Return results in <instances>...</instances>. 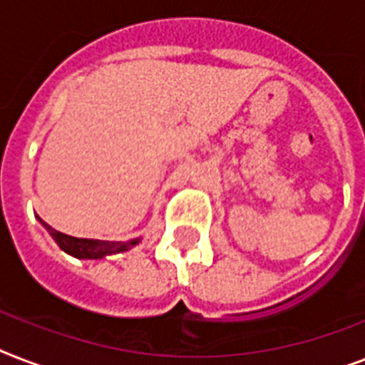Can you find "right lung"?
<instances>
[{
    "mask_svg": "<svg viewBox=\"0 0 365 365\" xmlns=\"http://www.w3.org/2000/svg\"><path fill=\"white\" fill-rule=\"evenodd\" d=\"M43 227L47 229L48 235L53 237L54 242L58 244L60 250H64L66 254L73 255L77 259H102L106 255L121 254L126 250L134 248L140 239L126 240V242H115V240H96V239H77V237H70L53 229L48 223H45L41 217H37Z\"/></svg>",
    "mask_w": 365,
    "mask_h": 365,
    "instance_id": "obj_1",
    "label": "right lung"
}]
</instances>
